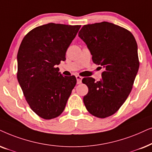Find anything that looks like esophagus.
<instances>
[{"mask_svg": "<svg viewBox=\"0 0 152 152\" xmlns=\"http://www.w3.org/2000/svg\"><path fill=\"white\" fill-rule=\"evenodd\" d=\"M76 80H77V84L81 83L83 77H81V76H78V75H77V76H76Z\"/></svg>", "mask_w": 152, "mask_h": 152, "instance_id": "esophagus-1", "label": "esophagus"}]
</instances>
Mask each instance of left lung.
Here are the masks:
<instances>
[{"mask_svg": "<svg viewBox=\"0 0 152 152\" xmlns=\"http://www.w3.org/2000/svg\"><path fill=\"white\" fill-rule=\"evenodd\" d=\"M78 36L93 62L105 68L99 81L83 79L88 88L84 104L90 114L106 118L120 109L132 90L140 65L137 42L128 30L106 21L83 26Z\"/></svg>", "mask_w": 152, "mask_h": 152, "instance_id": "8db88e82", "label": "left lung"}]
</instances>
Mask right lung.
<instances>
[{"label": "right lung", "instance_id": "1", "mask_svg": "<svg viewBox=\"0 0 152 152\" xmlns=\"http://www.w3.org/2000/svg\"><path fill=\"white\" fill-rule=\"evenodd\" d=\"M80 26L50 23L38 26L22 40L17 53V79L30 108L44 120L63 112L76 84L74 76H63L56 67Z\"/></svg>", "mask_w": 152, "mask_h": 152}]
</instances>
